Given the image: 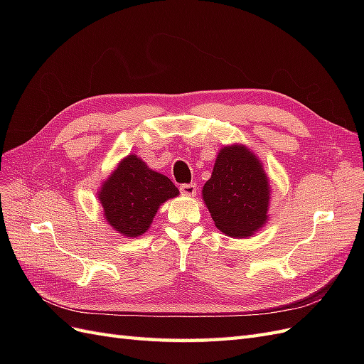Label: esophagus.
Returning a JSON list of instances; mask_svg holds the SVG:
<instances>
[{
    "mask_svg": "<svg viewBox=\"0 0 364 364\" xmlns=\"http://www.w3.org/2000/svg\"><path fill=\"white\" fill-rule=\"evenodd\" d=\"M181 193L185 196H194L196 194V183H182Z\"/></svg>",
    "mask_w": 364,
    "mask_h": 364,
    "instance_id": "1",
    "label": "esophagus"
}]
</instances>
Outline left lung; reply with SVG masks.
Wrapping results in <instances>:
<instances>
[{
  "label": "left lung",
  "instance_id": "left-lung-1",
  "mask_svg": "<svg viewBox=\"0 0 364 364\" xmlns=\"http://www.w3.org/2000/svg\"><path fill=\"white\" fill-rule=\"evenodd\" d=\"M215 226L230 237H249L267 220L269 182L261 162L243 146L223 147L203 186Z\"/></svg>",
  "mask_w": 364,
  "mask_h": 364
}]
</instances>
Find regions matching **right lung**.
Returning <instances> with one entry per match:
<instances>
[{"instance_id": "1", "label": "right lung", "mask_w": 364, "mask_h": 364, "mask_svg": "<svg viewBox=\"0 0 364 364\" xmlns=\"http://www.w3.org/2000/svg\"><path fill=\"white\" fill-rule=\"evenodd\" d=\"M178 194L167 176L129 155L103 183L98 199L109 225L126 237H138L149 229L159 205Z\"/></svg>"}]
</instances>
